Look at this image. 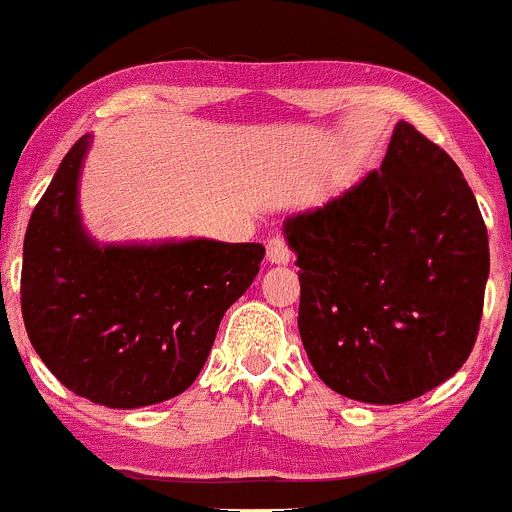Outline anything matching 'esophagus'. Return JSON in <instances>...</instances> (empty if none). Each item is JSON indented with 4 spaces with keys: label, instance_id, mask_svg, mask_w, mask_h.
Instances as JSON below:
<instances>
[{
    "label": "esophagus",
    "instance_id": "34e87169",
    "mask_svg": "<svg viewBox=\"0 0 512 512\" xmlns=\"http://www.w3.org/2000/svg\"><path fill=\"white\" fill-rule=\"evenodd\" d=\"M267 260H270L272 265H289V260H292V250H289L287 240L284 238L267 240Z\"/></svg>",
    "mask_w": 512,
    "mask_h": 512
}]
</instances>
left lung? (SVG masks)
Instances as JSON below:
<instances>
[{
    "instance_id": "1",
    "label": "left lung",
    "mask_w": 512,
    "mask_h": 512,
    "mask_svg": "<svg viewBox=\"0 0 512 512\" xmlns=\"http://www.w3.org/2000/svg\"><path fill=\"white\" fill-rule=\"evenodd\" d=\"M284 233L301 270V343L331 390L400 405L466 363L491 267L486 223L456 161L410 122L380 169Z\"/></svg>"
}]
</instances>
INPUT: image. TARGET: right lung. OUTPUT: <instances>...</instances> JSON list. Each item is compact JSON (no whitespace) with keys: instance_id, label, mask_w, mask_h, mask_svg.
<instances>
[{"instance_id":"right-lung-1","label":"right lung","mask_w":512,"mask_h":512,"mask_svg":"<svg viewBox=\"0 0 512 512\" xmlns=\"http://www.w3.org/2000/svg\"><path fill=\"white\" fill-rule=\"evenodd\" d=\"M78 139L24 238L21 316L46 368L95 405L134 410L181 395L220 319L260 272V242L98 247L80 228Z\"/></svg>"}]
</instances>
